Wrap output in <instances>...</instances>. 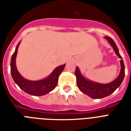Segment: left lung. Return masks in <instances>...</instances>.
<instances>
[{
	"label": "left lung",
	"instance_id": "1",
	"mask_svg": "<svg viewBox=\"0 0 131 131\" xmlns=\"http://www.w3.org/2000/svg\"><path fill=\"white\" fill-rule=\"evenodd\" d=\"M105 38L107 40L111 46L113 47L116 55L118 56L119 58H120L121 69L120 73L116 80L109 84H100L84 78L78 67H76L75 69V75L78 88L82 92L95 99H102L112 94L121 85L125 75V67L124 62L122 59V56L119 53L117 45L112 38L109 37H105Z\"/></svg>",
	"mask_w": 131,
	"mask_h": 131
}]
</instances>
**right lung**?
I'll return each instance as SVG.
<instances>
[{"instance_id": "obj_1", "label": "right lung", "mask_w": 131, "mask_h": 131, "mask_svg": "<svg viewBox=\"0 0 131 131\" xmlns=\"http://www.w3.org/2000/svg\"><path fill=\"white\" fill-rule=\"evenodd\" d=\"M19 44L20 41L17 45L15 47V52L11 56V64H10L11 76L15 84L23 91L32 96H43L52 91L56 86H57L59 75L64 69L66 64L56 68L52 73L45 79L37 80V81L26 80L19 74L15 64L17 49Z\"/></svg>"}]
</instances>
